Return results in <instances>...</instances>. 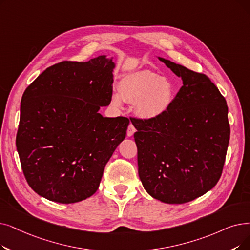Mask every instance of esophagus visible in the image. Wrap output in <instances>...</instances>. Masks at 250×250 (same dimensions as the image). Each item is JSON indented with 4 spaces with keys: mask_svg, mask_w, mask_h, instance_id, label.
I'll use <instances>...</instances> for the list:
<instances>
[{
    "mask_svg": "<svg viewBox=\"0 0 250 250\" xmlns=\"http://www.w3.org/2000/svg\"><path fill=\"white\" fill-rule=\"evenodd\" d=\"M135 132H136L135 126H134L132 124H129V125H128V127H127V132H126L127 137H132V136L135 134Z\"/></svg>",
    "mask_w": 250,
    "mask_h": 250,
    "instance_id": "1",
    "label": "esophagus"
}]
</instances>
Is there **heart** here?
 Segmentation results:
<instances>
[{
  "instance_id": "obj_1",
  "label": "heart",
  "mask_w": 250,
  "mask_h": 250,
  "mask_svg": "<svg viewBox=\"0 0 250 250\" xmlns=\"http://www.w3.org/2000/svg\"><path fill=\"white\" fill-rule=\"evenodd\" d=\"M119 94L129 103L135 104L137 116L152 122L166 115L173 105L177 96L175 83L150 70L128 73L119 83ZM115 106L122 105L119 95L112 96Z\"/></svg>"
}]
</instances>
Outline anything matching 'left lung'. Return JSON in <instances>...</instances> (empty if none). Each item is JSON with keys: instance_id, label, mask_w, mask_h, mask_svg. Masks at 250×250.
<instances>
[{"instance_id": "8db88e82", "label": "left lung", "mask_w": 250, "mask_h": 250, "mask_svg": "<svg viewBox=\"0 0 250 250\" xmlns=\"http://www.w3.org/2000/svg\"><path fill=\"white\" fill-rule=\"evenodd\" d=\"M158 59L183 85L166 115L152 122L131 119L138 172L150 196L182 204L202 196L221 178L230 140L228 106L205 74Z\"/></svg>"}]
</instances>
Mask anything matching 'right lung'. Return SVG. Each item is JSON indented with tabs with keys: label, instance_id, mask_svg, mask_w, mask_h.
Wrapping results in <instances>:
<instances>
[{
	"label": "right lung",
	"instance_id": "add662e5",
	"mask_svg": "<svg viewBox=\"0 0 250 250\" xmlns=\"http://www.w3.org/2000/svg\"><path fill=\"white\" fill-rule=\"evenodd\" d=\"M114 68L107 55L61 62L23 93L16 147L28 185L40 196L68 204L98 190L129 124L99 113L110 104Z\"/></svg>",
	"mask_w": 250,
	"mask_h": 250
}]
</instances>
